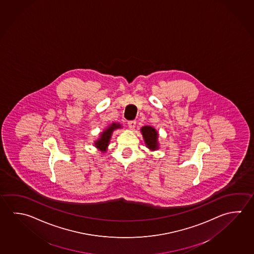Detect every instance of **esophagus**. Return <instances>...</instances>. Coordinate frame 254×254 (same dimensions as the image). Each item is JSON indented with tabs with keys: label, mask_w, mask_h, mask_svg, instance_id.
<instances>
[{
	"label": "esophagus",
	"mask_w": 254,
	"mask_h": 254,
	"mask_svg": "<svg viewBox=\"0 0 254 254\" xmlns=\"http://www.w3.org/2000/svg\"><path fill=\"white\" fill-rule=\"evenodd\" d=\"M127 125H128L129 128L133 129L135 127V125H136V121H128V122H127Z\"/></svg>",
	"instance_id": "obj_1"
}]
</instances>
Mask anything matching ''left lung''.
I'll return each mask as SVG.
<instances>
[{
  "instance_id": "1",
  "label": "left lung",
  "mask_w": 254,
  "mask_h": 254,
  "mask_svg": "<svg viewBox=\"0 0 254 254\" xmlns=\"http://www.w3.org/2000/svg\"><path fill=\"white\" fill-rule=\"evenodd\" d=\"M141 132L147 148H149L151 151H156L159 148V133L156 131V129L150 126H145L141 128Z\"/></svg>"
}]
</instances>
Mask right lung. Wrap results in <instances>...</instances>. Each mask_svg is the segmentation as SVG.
<instances>
[{
	"instance_id": "1",
	"label": "right lung",
	"mask_w": 254,
	"mask_h": 254,
	"mask_svg": "<svg viewBox=\"0 0 254 254\" xmlns=\"http://www.w3.org/2000/svg\"><path fill=\"white\" fill-rule=\"evenodd\" d=\"M118 128H121V124H119V123H112V125L109 126L103 133H101L98 140L94 142V146L98 148L99 150H101V151H103V152L107 151L108 145H109L110 140L112 138V132L115 129Z\"/></svg>"
}]
</instances>
